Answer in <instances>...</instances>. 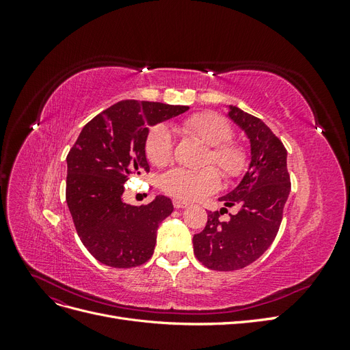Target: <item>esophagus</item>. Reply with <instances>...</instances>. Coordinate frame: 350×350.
<instances>
[{"mask_svg": "<svg viewBox=\"0 0 350 350\" xmlns=\"http://www.w3.org/2000/svg\"><path fill=\"white\" fill-rule=\"evenodd\" d=\"M172 203H174V207H175V208H185V207L188 206V203H187V201H183V200H178V198H175V200L172 201Z\"/></svg>", "mask_w": 350, "mask_h": 350, "instance_id": "1", "label": "esophagus"}]
</instances>
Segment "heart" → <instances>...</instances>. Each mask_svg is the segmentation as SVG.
Instances as JSON below:
<instances>
[{
	"mask_svg": "<svg viewBox=\"0 0 350 350\" xmlns=\"http://www.w3.org/2000/svg\"><path fill=\"white\" fill-rule=\"evenodd\" d=\"M181 130L208 146L204 165L213 163L226 179H235L245 171L248 157L239 143L232 142L230 124L217 113L198 112L181 122ZM172 133L163 124L149 130L144 140V153L153 166H165L172 159ZM220 185V176L215 167L198 171L175 167L162 176L163 191L178 200H198L215 193Z\"/></svg>",
	"mask_w": 350,
	"mask_h": 350,
	"instance_id": "obj_1",
	"label": "heart"
}]
</instances>
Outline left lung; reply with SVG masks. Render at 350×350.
<instances>
[{
    "instance_id": "1",
    "label": "left lung",
    "mask_w": 350,
    "mask_h": 350,
    "mask_svg": "<svg viewBox=\"0 0 350 350\" xmlns=\"http://www.w3.org/2000/svg\"><path fill=\"white\" fill-rule=\"evenodd\" d=\"M229 118L247 134L251 162L239 185L220 197L237 215L224 221L220 211H208L203 232L194 235V254L207 269L232 271L260 258L276 238L283 207L291 193V176L283 143L260 118L229 107Z\"/></svg>"
}]
</instances>
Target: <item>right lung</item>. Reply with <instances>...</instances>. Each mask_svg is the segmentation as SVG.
Returning <instances> with one entry per match:
<instances>
[{
    "instance_id": "obj_1",
    "label": "right lung",
    "mask_w": 350,
    "mask_h": 350,
    "mask_svg": "<svg viewBox=\"0 0 350 350\" xmlns=\"http://www.w3.org/2000/svg\"><path fill=\"white\" fill-rule=\"evenodd\" d=\"M188 107L147 100H121L83 126L67 156L66 200L83 245L115 269L144 264L153 256L159 224L174 211L172 201H122L130 175L149 172L144 140L149 125L184 113Z\"/></svg>"
}]
</instances>
